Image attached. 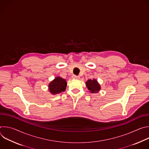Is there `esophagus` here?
Segmentation results:
<instances>
[{
    "label": "esophagus",
    "mask_w": 149,
    "mask_h": 149,
    "mask_svg": "<svg viewBox=\"0 0 149 149\" xmlns=\"http://www.w3.org/2000/svg\"><path fill=\"white\" fill-rule=\"evenodd\" d=\"M72 78L74 79H80V77L76 76V75H73L72 76Z\"/></svg>",
    "instance_id": "1"
}]
</instances>
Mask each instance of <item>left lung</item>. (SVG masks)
I'll return each instance as SVG.
<instances>
[{
	"label": "left lung",
	"instance_id": "obj_1",
	"mask_svg": "<svg viewBox=\"0 0 149 149\" xmlns=\"http://www.w3.org/2000/svg\"><path fill=\"white\" fill-rule=\"evenodd\" d=\"M86 87L91 93H97L101 90V86L95 78L88 79L86 82Z\"/></svg>",
	"mask_w": 149,
	"mask_h": 149
}]
</instances>
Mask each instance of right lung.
<instances>
[{"instance_id":"1","label":"right lung","mask_w":149,"mask_h":149,"mask_svg":"<svg viewBox=\"0 0 149 149\" xmlns=\"http://www.w3.org/2000/svg\"><path fill=\"white\" fill-rule=\"evenodd\" d=\"M67 82L65 79L61 77H56L49 83L48 90L52 95L59 94L65 91Z\"/></svg>"}]
</instances>
